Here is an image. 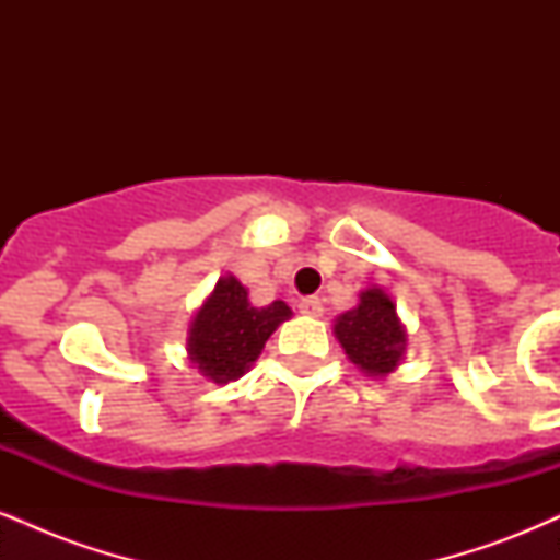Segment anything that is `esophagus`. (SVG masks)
<instances>
[{
  "label": "esophagus",
  "instance_id": "obj_1",
  "mask_svg": "<svg viewBox=\"0 0 560 560\" xmlns=\"http://www.w3.org/2000/svg\"><path fill=\"white\" fill-rule=\"evenodd\" d=\"M300 313L307 318L324 316V302H320L318 298H305L300 302Z\"/></svg>",
  "mask_w": 560,
  "mask_h": 560
}]
</instances>
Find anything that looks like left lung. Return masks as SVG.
<instances>
[{"mask_svg":"<svg viewBox=\"0 0 560 560\" xmlns=\"http://www.w3.org/2000/svg\"><path fill=\"white\" fill-rule=\"evenodd\" d=\"M334 337L347 361L371 378H387L408 350V329L397 316L395 300L376 284L358 294L352 311L334 318Z\"/></svg>","mask_w":560,"mask_h":560,"instance_id":"obj_1","label":"left lung"}]
</instances>
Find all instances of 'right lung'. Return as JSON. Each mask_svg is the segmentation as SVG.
Instances as JSON below:
<instances>
[{
	"instance_id": "1",
	"label": "right lung",
	"mask_w": 560,
	"mask_h": 560,
	"mask_svg": "<svg viewBox=\"0 0 560 560\" xmlns=\"http://www.w3.org/2000/svg\"><path fill=\"white\" fill-rule=\"evenodd\" d=\"M292 318L284 300L258 307L249 289L234 273L221 276L189 320L186 358L208 382L229 384L242 378L260 358L268 337Z\"/></svg>"
}]
</instances>
